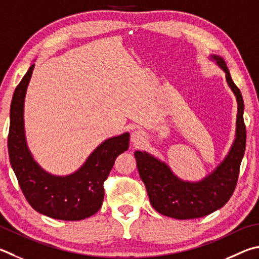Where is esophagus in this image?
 <instances>
[{
	"instance_id": "1",
	"label": "esophagus",
	"mask_w": 259,
	"mask_h": 259,
	"mask_svg": "<svg viewBox=\"0 0 259 259\" xmlns=\"http://www.w3.org/2000/svg\"><path fill=\"white\" fill-rule=\"evenodd\" d=\"M146 136L144 134V131L142 130H135L131 133V143H133L135 146L142 145L145 142Z\"/></svg>"
}]
</instances>
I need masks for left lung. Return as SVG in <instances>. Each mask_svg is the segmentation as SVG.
I'll return each mask as SVG.
<instances>
[{
  "label": "left lung",
  "instance_id": "1",
  "mask_svg": "<svg viewBox=\"0 0 259 259\" xmlns=\"http://www.w3.org/2000/svg\"><path fill=\"white\" fill-rule=\"evenodd\" d=\"M210 56L225 72L228 84L238 103L236 139L224 161L201 181L189 182L179 179L165 163L150 154L140 150L135 152L139 176L147 190L150 204L158 213L168 218L189 220L213 213L228 203L238 182L239 168L246 149L243 100L225 61L219 55Z\"/></svg>",
  "mask_w": 259,
  "mask_h": 259
}]
</instances>
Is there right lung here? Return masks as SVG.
<instances>
[{"mask_svg": "<svg viewBox=\"0 0 259 259\" xmlns=\"http://www.w3.org/2000/svg\"><path fill=\"white\" fill-rule=\"evenodd\" d=\"M34 68L31 64L13 93L8 136L11 166L22 194L36 211L56 220H83L102 207L103 185L115 158L129 148L130 135L125 133L105 140L72 175L58 177L43 170L28 149L23 126V103Z\"/></svg>", "mask_w": 259, "mask_h": 259, "instance_id": "right-lung-1", "label": "right lung"}]
</instances>
